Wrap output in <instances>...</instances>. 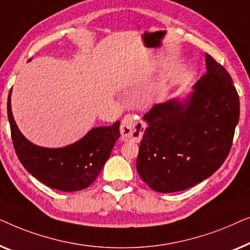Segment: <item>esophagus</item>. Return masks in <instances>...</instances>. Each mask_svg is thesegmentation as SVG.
Masks as SVG:
<instances>
[{
	"label": "esophagus",
	"instance_id": "obj_1",
	"mask_svg": "<svg viewBox=\"0 0 250 250\" xmlns=\"http://www.w3.org/2000/svg\"><path fill=\"white\" fill-rule=\"evenodd\" d=\"M146 125L139 117L135 114L125 115L121 125V136L126 140H133L138 143L143 138Z\"/></svg>",
	"mask_w": 250,
	"mask_h": 250
}]
</instances>
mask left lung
<instances>
[{
	"instance_id": "obj_1",
	"label": "left lung",
	"mask_w": 250,
	"mask_h": 250,
	"mask_svg": "<svg viewBox=\"0 0 250 250\" xmlns=\"http://www.w3.org/2000/svg\"><path fill=\"white\" fill-rule=\"evenodd\" d=\"M207 71L185 103L156 104L144 115L137 171L153 190L181 191L210 177L229 155L240 114L231 76L205 54Z\"/></svg>"
}]
</instances>
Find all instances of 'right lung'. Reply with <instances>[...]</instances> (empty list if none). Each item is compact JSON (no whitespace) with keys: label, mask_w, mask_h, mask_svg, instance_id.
<instances>
[{"label":"right lung","mask_w":250,"mask_h":250,"mask_svg":"<svg viewBox=\"0 0 250 250\" xmlns=\"http://www.w3.org/2000/svg\"><path fill=\"white\" fill-rule=\"evenodd\" d=\"M8 97V118L16 154L29 173L48 187L65 192L85 189L93 184L110 157L120 131V122L91 129L78 142L63 148H44L21 135Z\"/></svg>","instance_id":"obj_1"}]
</instances>
